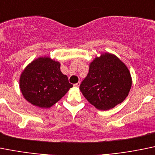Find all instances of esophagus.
Returning <instances> with one entry per match:
<instances>
[{
  "mask_svg": "<svg viewBox=\"0 0 155 155\" xmlns=\"http://www.w3.org/2000/svg\"><path fill=\"white\" fill-rule=\"evenodd\" d=\"M79 85H80V83L79 82H77V83H76V84H74V86L75 87H79Z\"/></svg>",
  "mask_w": 155,
  "mask_h": 155,
  "instance_id": "1",
  "label": "esophagus"
}]
</instances>
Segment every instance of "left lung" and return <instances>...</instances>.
<instances>
[{"label":"left lung","instance_id":"8db88e82","mask_svg":"<svg viewBox=\"0 0 155 155\" xmlns=\"http://www.w3.org/2000/svg\"><path fill=\"white\" fill-rule=\"evenodd\" d=\"M131 84V73L125 63L115 55L105 53L91 62L79 89L89 103L105 111L126 99Z\"/></svg>","mask_w":155,"mask_h":155}]
</instances>
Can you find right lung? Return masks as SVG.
Listing matches in <instances>:
<instances>
[{
  "mask_svg": "<svg viewBox=\"0 0 155 155\" xmlns=\"http://www.w3.org/2000/svg\"><path fill=\"white\" fill-rule=\"evenodd\" d=\"M72 87L60 71V63L48 56L33 60L20 78V89L26 100L42 108H50Z\"/></svg>",
  "mask_w": 155,
  "mask_h": 155,
  "instance_id": "1",
  "label": "right lung"
}]
</instances>
